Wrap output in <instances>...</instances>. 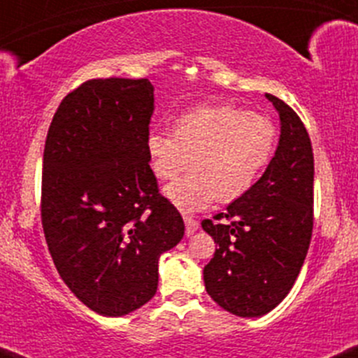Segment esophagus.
I'll list each match as a JSON object with an SVG mask.
<instances>
[{
  "instance_id": "obj_1",
  "label": "esophagus",
  "mask_w": 358,
  "mask_h": 358,
  "mask_svg": "<svg viewBox=\"0 0 358 358\" xmlns=\"http://www.w3.org/2000/svg\"><path fill=\"white\" fill-rule=\"evenodd\" d=\"M183 219H185V231H187L188 236H190V234H194L195 231L199 229V221L197 219L190 217V215H185Z\"/></svg>"
}]
</instances>
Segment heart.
<instances>
[{
  "mask_svg": "<svg viewBox=\"0 0 358 358\" xmlns=\"http://www.w3.org/2000/svg\"><path fill=\"white\" fill-rule=\"evenodd\" d=\"M277 146V129L268 117L236 105H202L176 117L173 132L148 137V158L155 176L173 182L192 164L187 178L166 188V197L183 212L210 202H236L253 190Z\"/></svg>",
  "mask_w": 358,
  "mask_h": 358,
  "instance_id": "1",
  "label": "heart"
}]
</instances>
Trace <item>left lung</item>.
<instances>
[{"label":"left lung","mask_w":358,"mask_h":358,"mask_svg":"<svg viewBox=\"0 0 358 358\" xmlns=\"http://www.w3.org/2000/svg\"><path fill=\"white\" fill-rule=\"evenodd\" d=\"M280 117V141L253 190L226 212L203 219L215 253L203 266L207 294L226 311L258 317L292 289L313 236L314 156L296 112L265 95Z\"/></svg>","instance_id":"8db88e82"}]
</instances>
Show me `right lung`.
Masks as SVG:
<instances>
[{
  "mask_svg": "<svg viewBox=\"0 0 358 358\" xmlns=\"http://www.w3.org/2000/svg\"><path fill=\"white\" fill-rule=\"evenodd\" d=\"M155 88L88 80L62 98L45 137L41 217L59 275L92 311L124 316L152 299L158 260L185 233L149 166Z\"/></svg>",
  "mask_w": 358,
  "mask_h": 358,
  "instance_id": "obj_1",
  "label": "right lung"
}]
</instances>
